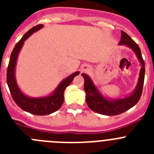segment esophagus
I'll list each match as a JSON object with an SVG mask.
<instances>
[{"label": "esophagus", "mask_w": 154, "mask_h": 154, "mask_svg": "<svg viewBox=\"0 0 154 154\" xmlns=\"http://www.w3.org/2000/svg\"><path fill=\"white\" fill-rule=\"evenodd\" d=\"M90 70V66L88 65H83L82 66V72H88Z\"/></svg>", "instance_id": "esophagus-1"}]
</instances>
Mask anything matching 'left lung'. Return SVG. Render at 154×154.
I'll use <instances>...</instances> for the list:
<instances>
[{"label": "left lung", "mask_w": 154, "mask_h": 154, "mask_svg": "<svg viewBox=\"0 0 154 154\" xmlns=\"http://www.w3.org/2000/svg\"><path fill=\"white\" fill-rule=\"evenodd\" d=\"M119 45H125L131 48L135 53L141 65L138 82L135 89L128 96L119 99H110L104 96L97 89L88 75L82 73L84 78V89L85 92V101L88 106L97 113L106 116H116L123 113L133 107L140 99L145 76V64L141 51L138 45L126 32L121 31Z\"/></svg>", "instance_id": "left-lung-1"}]
</instances>
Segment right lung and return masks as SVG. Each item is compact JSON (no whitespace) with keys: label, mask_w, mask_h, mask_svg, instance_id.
Segmentation results:
<instances>
[{"label":"right lung","mask_w":154,"mask_h":154,"mask_svg":"<svg viewBox=\"0 0 154 154\" xmlns=\"http://www.w3.org/2000/svg\"><path fill=\"white\" fill-rule=\"evenodd\" d=\"M43 27V24L36 25L23 35L21 40L17 42L14 48L7 71V83L14 101L24 111L38 116L49 115L59 109L64 102V92L66 87L70 85L76 75H79V72H75L68 76L67 78H65L58 84L55 90L47 96L30 97L21 92L17 85L15 78V67L17 57L21 48L23 47L24 41H26L32 34L40 30Z\"/></svg>","instance_id":"1"}]
</instances>
